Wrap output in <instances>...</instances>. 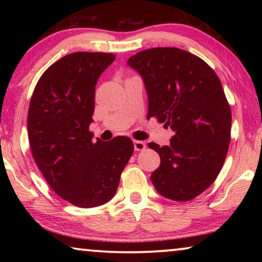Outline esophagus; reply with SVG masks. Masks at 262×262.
Instances as JSON below:
<instances>
[{"label": "esophagus", "mask_w": 262, "mask_h": 262, "mask_svg": "<svg viewBox=\"0 0 262 262\" xmlns=\"http://www.w3.org/2000/svg\"><path fill=\"white\" fill-rule=\"evenodd\" d=\"M134 146H135L136 151H142V150L145 149L146 144L142 141H134Z\"/></svg>", "instance_id": "1"}]
</instances>
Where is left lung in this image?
I'll use <instances>...</instances> for the list:
<instances>
[{"label":"left lung","mask_w":262,"mask_h":262,"mask_svg":"<svg viewBox=\"0 0 262 262\" xmlns=\"http://www.w3.org/2000/svg\"><path fill=\"white\" fill-rule=\"evenodd\" d=\"M127 64L144 82L148 118L174 132L169 145L148 144L161 159L152 185L164 198L194 199L216 180L230 143L231 110L220 78L202 58L177 48L144 50Z\"/></svg>","instance_id":"1"}]
</instances>
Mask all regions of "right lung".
Returning <instances> with one entry per match:
<instances>
[{"label":"right lung","mask_w":262,"mask_h":262,"mask_svg":"<svg viewBox=\"0 0 262 262\" xmlns=\"http://www.w3.org/2000/svg\"><path fill=\"white\" fill-rule=\"evenodd\" d=\"M116 56L74 52L53 63L39 78L27 117L32 155L53 191L75 206L110 202L134 143L118 136L108 143L89 131L95 85Z\"/></svg>","instance_id":"obj_1"}]
</instances>
